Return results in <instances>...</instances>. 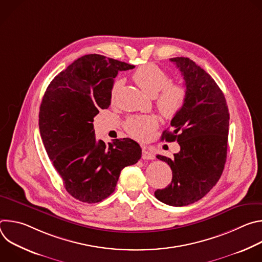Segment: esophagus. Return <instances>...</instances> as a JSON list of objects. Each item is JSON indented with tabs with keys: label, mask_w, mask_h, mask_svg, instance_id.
<instances>
[{
	"label": "esophagus",
	"mask_w": 262,
	"mask_h": 262,
	"mask_svg": "<svg viewBox=\"0 0 262 262\" xmlns=\"http://www.w3.org/2000/svg\"><path fill=\"white\" fill-rule=\"evenodd\" d=\"M142 159L143 160H154L155 156L148 150L147 147H143V151H142Z\"/></svg>",
	"instance_id": "34e87169"
}]
</instances>
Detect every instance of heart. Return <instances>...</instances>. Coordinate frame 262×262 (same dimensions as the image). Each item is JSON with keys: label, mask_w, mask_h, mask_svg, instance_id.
Masks as SVG:
<instances>
[{"label": "heart", "mask_w": 262, "mask_h": 262, "mask_svg": "<svg viewBox=\"0 0 262 262\" xmlns=\"http://www.w3.org/2000/svg\"><path fill=\"white\" fill-rule=\"evenodd\" d=\"M133 80L148 95H157V105L163 116L172 118L182 107L186 91L183 86L169 84L170 77L161 67L148 63L138 67L133 73ZM120 83L112 88L111 95L114 97ZM158 119L154 116H137L129 118L125 123L126 132L137 140H145L149 134L158 127Z\"/></svg>", "instance_id": "b5f03b06"}]
</instances>
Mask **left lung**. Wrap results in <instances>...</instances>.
Listing matches in <instances>:
<instances>
[{"label":"left lung","mask_w":262,"mask_h":262,"mask_svg":"<svg viewBox=\"0 0 262 262\" xmlns=\"http://www.w3.org/2000/svg\"><path fill=\"white\" fill-rule=\"evenodd\" d=\"M180 70L186 91L184 103L171 120L172 132L162 140L176 141L180 151L170 159L158 155L172 170V181L155 196L171 206H185L203 198L219 181L227 158L229 112L222 90L209 74L189 58H171Z\"/></svg>","instance_id":"obj_1"}]
</instances>
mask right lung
<instances>
[{
	"mask_svg": "<svg viewBox=\"0 0 262 262\" xmlns=\"http://www.w3.org/2000/svg\"><path fill=\"white\" fill-rule=\"evenodd\" d=\"M135 66L97 54L85 55L49 85L39 111V129L53 166L68 194L97 203L115 191L120 172L142 156L140 145L116 139L96 140L94 117L111 104L118 71Z\"/></svg>",
	"mask_w": 262,
	"mask_h": 262,
	"instance_id": "right-lung-1",
	"label": "right lung"
}]
</instances>
